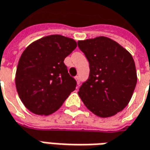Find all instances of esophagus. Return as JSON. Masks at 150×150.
<instances>
[{
    "label": "esophagus",
    "mask_w": 150,
    "mask_h": 150,
    "mask_svg": "<svg viewBox=\"0 0 150 150\" xmlns=\"http://www.w3.org/2000/svg\"><path fill=\"white\" fill-rule=\"evenodd\" d=\"M75 80H76V81H77V84H78V85H80V77H79V76H75Z\"/></svg>",
    "instance_id": "esophagus-1"
}]
</instances>
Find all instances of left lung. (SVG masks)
<instances>
[{
  "label": "left lung",
  "mask_w": 150,
  "mask_h": 150,
  "mask_svg": "<svg viewBox=\"0 0 150 150\" xmlns=\"http://www.w3.org/2000/svg\"><path fill=\"white\" fill-rule=\"evenodd\" d=\"M78 46L90 64L88 80L78 92L85 105L98 116H113L124 110L137 83L132 55L105 36L79 40Z\"/></svg>",
  "instance_id": "left-lung-1"
}]
</instances>
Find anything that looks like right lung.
I'll return each mask as SVG.
<instances>
[{
  "label": "right lung",
  "mask_w": 150,
  "mask_h": 150,
  "mask_svg": "<svg viewBox=\"0 0 150 150\" xmlns=\"http://www.w3.org/2000/svg\"><path fill=\"white\" fill-rule=\"evenodd\" d=\"M76 46L71 38L51 35L24 50L16 69V86L29 110L39 115H50L75 91L76 80L68 73L64 59Z\"/></svg>",
  "instance_id": "add662e5"
}]
</instances>
